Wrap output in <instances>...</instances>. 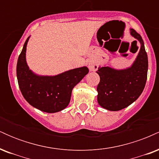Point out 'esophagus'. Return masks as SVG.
Wrapping results in <instances>:
<instances>
[{"label":"esophagus","instance_id":"1","mask_svg":"<svg viewBox=\"0 0 159 159\" xmlns=\"http://www.w3.org/2000/svg\"><path fill=\"white\" fill-rule=\"evenodd\" d=\"M98 68V64L96 62H90L89 63V69L91 71H96Z\"/></svg>","mask_w":159,"mask_h":159}]
</instances>
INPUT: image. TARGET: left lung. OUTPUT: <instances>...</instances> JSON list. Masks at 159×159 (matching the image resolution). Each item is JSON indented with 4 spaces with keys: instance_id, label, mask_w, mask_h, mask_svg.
Listing matches in <instances>:
<instances>
[{
    "instance_id": "1",
    "label": "left lung",
    "mask_w": 159,
    "mask_h": 159,
    "mask_svg": "<svg viewBox=\"0 0 159 159\" xmlns=\"http://www.w3.org/2000/svg\"><path fill=\"white\" fill-rule=\"evenodd\" d=\"M130 30L141 45L132 66L123 70L104 66L96 71L100 77L97 86L98 103L109 111L122 110L134 102L142 93L147 82L148 58L143 41L136 30Z\"/></svg>"
}]
</instances>
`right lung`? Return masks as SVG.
<instances>
[{"label":"right lung","instance_id":"1","mask_svg":"<svg viewBox=\"0 0 159 159\" xmlns=\"http://www.w3.org/2000/svg\"><path fill=\"white\" fill-rule=\"evenodd\" d=\"M25 41L16 66L18 83L24 98L33 107L47 113L61 111L68 106L72 90L89 69L84 66L66 71L55 76H39L27 66L25 59Z\"/></svg>","mask_w":159,"mask_h":159}]
</instances>
